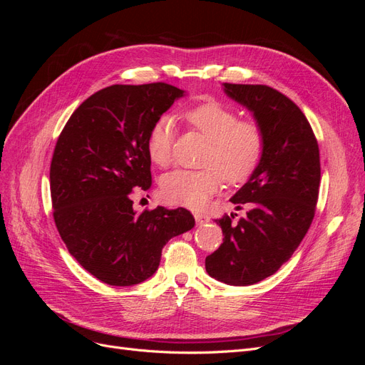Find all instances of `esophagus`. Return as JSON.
<instances>
[{"mask_svg":"<svg viewBox=\"0 0 365 365\" xmlns=\"http://www.w3.org/2000/svg\"><path fill=\"white\" fill-rule=\"evenodd\" d=\"M195 220L197 225H205L207 222H210V217L204 213H195Z\"/></svg>","mask_w":365,"mask_h":365,"instance_id":"34e87169","label":"esophagus"}]
</instances>
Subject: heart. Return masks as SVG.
Here are the masks:
<instances>
[{"instance_id": "b5f03b06", "label": "heart", "mask_w": 365, "mask_h": 365, "mask_svg": "<svg viewBox=\"0 0 365 365\" xmlns=\"http://www.w3.org/2000/svg\"><path fill=\"white\" fill-rule=\"evenodd\" d=\"M189 123L208 140L201 170H173L161 181L165 201L189 208H202L220 187L222 180L236 185L256 172L263 157L264 134L259 123L240 120L233 108L220 102L197 105L185 114ZM149 158L168 168L173 155V121L161 115L153 121L146 140Z\"/></svg>"}]
</instances>
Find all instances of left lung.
<instances>
[{
    "label": "left lung",
    "instance_id": "left-lung-1",
    "mask_svg": "<svg viewBox=\"0 0 365 365\" xmlns=\"http://www.w3.org/2000/svg\"><path fill=\"white\" fill-rule=\"evenodd\" d=\"M225 93L254 113L264 134L263 157L248 182L231 197L245 217L216 219L224 239L205 257L219 282L248 286L288 262L311 227L322 180L319 149L307 118L289 97L268 85L224 83Z\"/></svg>",
    "mask_w": 365,
    "mask_h": 365
}]
</instances>
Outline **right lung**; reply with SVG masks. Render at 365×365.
I'll return each mask as SVG.
<instances>
[{
  "instance_id": "1",
  "label": "right lung",
  "mask_w": 365,
  "mask_h": 365,
  "mask_svg": "<svg viewBox=\"0 0 365 365\" xmlns=\"http://www.w3.org/2000/svg\"><path fill=\"white\" fill-rule=\"evenodd\" d=\"M181 96L164 82L106 86L76 109L54 146V224L71 256L103 283L145 282L169 239L195 225L182 207L135 213L130 200L137 187H152L148 132Z\"/></svg>"
}]
</instances>
